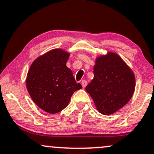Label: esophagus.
<instances>
[{"label": "esophagus", "mask_w": 154, "mask_h": 154, "mask_svg": "<svg viewBox=\"0 0 154 154\" xmlns=\"http://www.w3.org/2000/svg\"><path fill=\"white\" fill-rule=\"evenodd\" d=\"M81 84H82V86L83 87V88H85V87L87 85V81H86V80H82Z\"/></svg>", "instance_id": "obj_1"}]
</instances>
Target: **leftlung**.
I'll return each mask as SVG.
<instances>
[{
  "instance_id": "8db88e82",
  "label": "left lung",
  "mask_w": 154,
  "mask_h": 154,
  "mask_svg": "<svg viewBox=\"0 0 154 154\" xmlns=\"http://www.w3.org/2000/svg\"><path fill=\"white\" fill-rule=\"evenodd\" d=\"M94 74L85 90L101 114H111L127 104L134 94L135 77L120 57L109 52L98 57Z\"/></svg>"
}]
</instances>
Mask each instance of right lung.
<instances>
[{
    "label": "right lung",
    "instance_id": "obj_1",
    "mask_svg": "<svg viewBox=\"0 0 154 154\" xmlns=\"http://www.w3.org/2000/svg\"><path fill=\"white\" fill-rule=\"evenodd\" d=\"M69 57L62 49L51 50L37 58L27 74L26 88L32 100L49 114L63 110L73 93L82 88L66 66Z\"/></svg>",
    "mask_w": 154,
    "mask_h": 154
}]
</instances>
